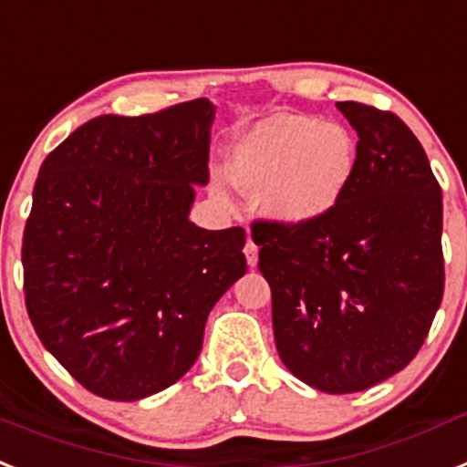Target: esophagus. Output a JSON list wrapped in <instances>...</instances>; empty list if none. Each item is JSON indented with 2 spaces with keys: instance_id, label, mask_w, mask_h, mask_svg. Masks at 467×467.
Here are the masks:
<instances>
[{
  "instance_id": "esophagus-1",
  "label": "esophagus",
  "mask_w": 467,
  "mask_h": 467,
  "mask_svg": "<svg viewBox=\"0 0 467 467\" xmlns=\"http://www.w3.org/2000/svg\"><path fill=\"white\" fill-rule=\"evenodd\" d=\"M257 245H254L253 238H248V243H245V260H248L250 266H257Z\"/></svg>"
}]
</instances>
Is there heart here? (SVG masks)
Wrapping results in <instances>:
<instances>
[{
    "mask_svg": "<svg viewBox=\"0 0 467 467\" xmlns=\"http://www.w3.org/2000/svg\"><path fill=\"white\" fill-rule=\"evenodd\" d=\"M357 172V143L336 122L276 113L254 122L231 153V177L260 195L269 217L309 224L340 202Z\"/></svg>",
    "mask_w": 467,
    "mask_h": 467,
    "instance_id": "b5f03b06",
    "label": "heart"
}]
</instances>
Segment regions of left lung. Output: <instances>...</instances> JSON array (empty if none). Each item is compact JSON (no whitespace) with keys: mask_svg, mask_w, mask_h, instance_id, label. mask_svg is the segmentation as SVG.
<instances>
[{"mask_svg":"<svg viewBox=\"0 0 467 467\" xmlns=\"http://www.w3.org/2000/svg\"><path fill=\"white\" fill-rule=\"evenodd\" d=\"M357 130V172L309 224L260 219L285 368L328 394L373 388L411 364L444 295L441 189L423 146L389 110L337 103Z\"/></svg>","mask_w":467,"mask_h":467,"instance_id":"left-lung-1","label":"left lung"}]
</instances>
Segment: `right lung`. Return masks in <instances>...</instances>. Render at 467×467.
<instances>
[{"mask_svg": "<svg viewBox=\"0 0 467 467\" xmlns=\"http://www.w3.org/2000/svg\"><path fill=\"white\" fill-rule=\"evenodd\" d=\"M207 99L99 115L39 167L23 234L35 333L103 400L137 401L193 366L207 314L245 274V231L189 222L210 179Z\"/></svg>", "mask_w": 467, "mask_h": 467, "instance_id": "obj_1", "label": "right lung"}]
</instances>
